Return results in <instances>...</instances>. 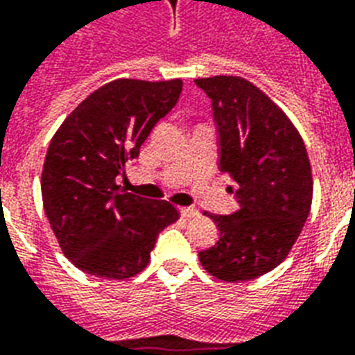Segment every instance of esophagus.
<instances>
[{
  "label": "esophagus",
  "mask_w": 355,
  "mask_h": 355,
  "mask_svg": "<svg viewBox=\"0 0 355 355\" xmlns=\"http://www.w3.org/2000/svg\"><path fill=\"white\" fill-rule=\"evenodd\" d=\"M180 214H182V218H196L199 212L193 207H182L180 208Z\"/></svg>",
  "instance_id": "esophagus-1"
}]
</instances>
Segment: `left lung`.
Masks as SVG:
<instances>
[{
  "instance_id": "8db88e82",
  "label": "left lung",
  "mask_w": 355,
  "mask_h": 355,
  "mask_svg": "<svg viewBox=\"0 0 355 355\" xmlns=\"http://www.w3.org/2000/svg\"><path fill=\"white\" fill-rule=\"evenodd\" d=\"M220 132V171L236 182L238 210L210 216L220 240L199 253L221 281L255 279L285 261L313 201L304 139L268 94L240 76L199 78ZM232 191V188H231Z\"/></svg>"
}]
</instances>
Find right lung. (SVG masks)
<instances>
[{
	"label": "right lung",
	"instance_id": "add662e5",
	"mask_svg": "<svg viewBox=\"0 0 355 355\" xmlns=\"http://www.w3.org/2000/svg\"><path fill=\"white\" fill-rule=\"evenodd\" d=\"M182 80L110 81L83 100L53 134L40 189L46 218L64 257L100 279L143 272L156 236L178 220L167 201L126 193L124 164L177 104Z\"/></svg>",
	"mask_w": 355,
	"mask_h": 355
}]
</instances>
